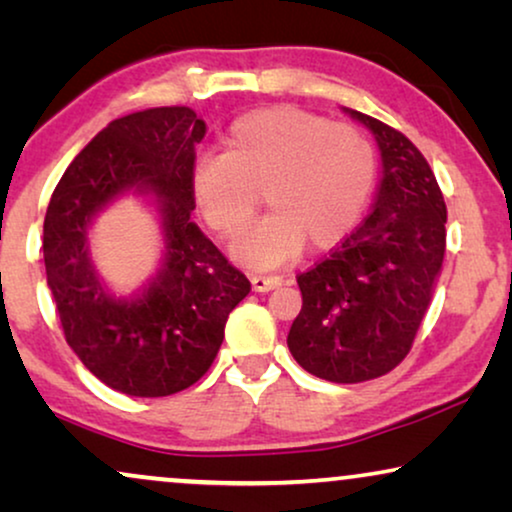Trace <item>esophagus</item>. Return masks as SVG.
Returning a JSON list of instances; mask_svg holds the SVG:
<instances>
[{
    "label": "esophagus",
    "instance_id": "esophagus-1",
    "mask_svg": "<svg viewBox=\"0 0 512 512\" xmlns=\"http://www.w3.org/2000/svg\"><path fill=\"white\" fill-rule=\"evenodd\" d=\"M282 286V277L277 275H251V289L254 291H272Z\"/></svg>",
    "mask_w": 512,
    "mask_h": 512
}]
</instances>
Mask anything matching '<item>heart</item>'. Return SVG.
Listing matches in <instances>:
<instances>
[{
  "instance_id": "b5f03b06",
  "label": "heart",
  "mask_w": 512,
  "mask_h": 512,
  "mask_svg": "<svg viewBox=\"0 0 512 512\" xmlns=\"http://www.w3.org/2000/svg\"><path fill=\"white\" fill-rule=\"evenodd\" d=\"M375 186V151L347 123L298 107L249 111L230 125L223 156L200 160L193 200L223 240L247 233L261 209L270 216L235 247L249 265L289 261L307 244L328 251L361 221Z\"/></svg>"
}]
</instances>
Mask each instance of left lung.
Returning <instances> with one entry per match:
<instances>
[{
	"instance_id": "obj_1",
	"label": "left lung",
	"mask_w": 512,
	"mask_h": 512,
	"mask_svg": "<svg viewBox=\"0 0 512 512\" xmlns=\"http://www.w3.org/2000/svg\"><path fill=\"white\" fill-rule=\"evenodd\" d=\"M382 151L377 200L359 228L303 275L289 349L338 384L387 375L415 342L445 256L447 207L422 151L403 132L352 111Z\"/></svg>"
}]
</instances>
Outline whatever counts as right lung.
<instances>
[{"instance_id":"add662e5","label":"right lung","mask_w":512,"mask_h":512,"mask_svg":"<svg viewBox=\"0 0 512 512\" xmlns=\"http://www.w3.org/2000/svg\"><path fill=\"white\" fill-rule=\"evenodd\" d=\"M205 130L191 107L116 118L72 160L48 202L44 263L65 340L121 394L158 398L198 382L219 354L228 314L251 291L191 219L195 146ZM130 187L161 202L166 263L142 294L123 299L94 275L87 226Z\"/></svg>"}]
</instances>
